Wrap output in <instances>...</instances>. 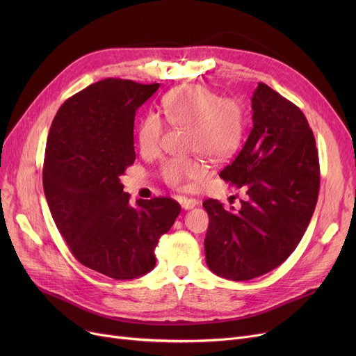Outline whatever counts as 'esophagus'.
<instances>
[{"label":"esophagus","mask_w":356,"mask_h":356,"mask_svg":"<svg viewBox=\"0 0 356 356\" xmlns=\"http://www.w3.org/2000/svg\"><path fill=\"white\" fill-rule=\"evenodd\" d=\"M180 203H181V208L183 209H186V211H189V209H193L196 204L199 203L196 199H188V197H183L181 200H180Z\"/></svg>","instance_id":"obj_1"}]
</instances>
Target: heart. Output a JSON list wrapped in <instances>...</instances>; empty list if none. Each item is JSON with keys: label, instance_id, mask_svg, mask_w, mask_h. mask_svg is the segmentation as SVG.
I'll return each mask as SVG.
<instances>
[{"label": "heart", "instance_id": "obj_1", "mask_svg": "<svg viewBox=\"0 0 356 356\" xmlns=\"http://www.w3.org/2000/svg\"><path fill=\"white\" fill-rule=\"evenodd\" d=\"M167 121L188 128L189 152L211 160H223L238 147L244 115L235 99L220 98L207 86H181L161 101ZM164 122L156 114H147L138 124V145L143 154H156L161 147ZM161 179L175 189H186L192 180L204 176V165L197 159H170L160 168Z\"/></svg>", "mask_w": 356, "mask_h": 356}]
</instances>
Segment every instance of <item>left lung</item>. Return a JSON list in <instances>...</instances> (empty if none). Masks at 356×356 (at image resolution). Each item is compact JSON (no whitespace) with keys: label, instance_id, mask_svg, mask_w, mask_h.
I'll use <instances>...</instances> for the list:
<instances>
[{"label":"left lung","instance_id":"8db88e82","mask_svg":"<svg viewBox=\"0 0 356 356\" xmlns=\"http://www.w3.org/2000/svg\"><path fill=\"white\" fill-rule=\"evenodd\" d=\"M252 128L219 177L247 189L241 209L228 212L215 199L204 238L207 264L219 277L244 282L290 257L303 238L319 196L321 170L314 136L300 108L258 83Z\"/></svg>","mask_w":356,"mask_h":356}]
</instances>
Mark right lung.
I'll list each match as a JSON object with an SVG mask.
<instances>
[{
	"label": "right lung",
	"mask_w": 356,
	"mask_h": 356,
	"mask_svg": "<svg viewBox=\"0 0 356 356\" xmlns=\"http://www.w3.org/2000/svg\"><path fill=\"white\" fill-rule=\"evenodd\" d=\"M159 88L92 83L59 108L46 143L43 188L56 227L81 264L115 280L154 268L159 239L181 209L172 197L133 207L120 181L136 160V111Z\"/></svg>",
	"instance_id": "add662e5"
}]
</instances>
